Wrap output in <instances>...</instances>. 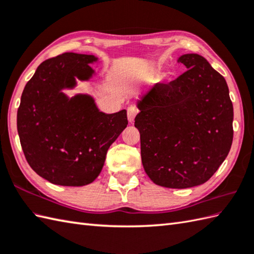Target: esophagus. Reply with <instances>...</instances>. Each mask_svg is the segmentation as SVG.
Returning a JSON list of instances; mask_svg holds the SVG:
<instances>
[{
  "mask_svg": "<svg viewBox=\"0 0 254 254\" xmlns=\"http://www.w3.org/2000/svg\"><path fill=\"white\" fill-rule=\"evenodd\" d=\"M137 112H138V110L134 106H131V107L127 108V120H128V122L132 123L134 121V119H135V116L137 115Z\"/></svg>",
  "mask_w": 254,
  "mask_h": 254,
  "instance_id": "1",
  "label": "esophagus"
}]
</instances>
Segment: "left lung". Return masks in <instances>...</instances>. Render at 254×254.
I'll return each mask as SVG.
<instances>
[{"label": "left lung", "instance_id": "obj_1", "mask_svg": "<svg viewBox=\"0 0 254 254\" xmlns=\"http://www.w3.org/2000/svg\"><path fill=\"white\" fill-rule=\"evenodd\" d=\"M188 71L155 84L136 102L142 164L155 185L187 189L206 182L227 157L234 108L225 78L197 53L178 59Z\"/></svg>", "mask_w": 254, "mask_h": 254}]
</instances>
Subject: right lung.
<instances>
[{
  "instance_id": "obj_1",
  "label": "right lung",
  "mask_w": 254,
  "mask_h": 254,
  "mask_svg": "<svg viewBox=\"0 0 254 254\" xmlns=\"http://www.w3.org/2000/svg\"><path fill=\"white\" fill-rule=\"evenodd\" d=\"M93 55L63 53L37 67L26 84L17 111L25 157L37 175L53 185L83 187L104 167L110 145L127 126V110L105 113L93 96H67L77 80L89 82Z\"/></svg>"
}]
</instances>
